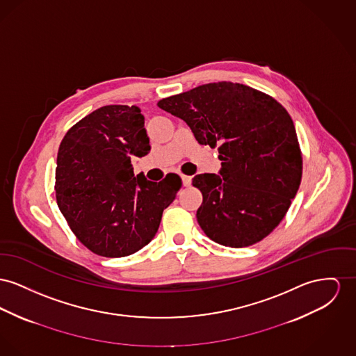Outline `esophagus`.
<instances>
[{
    "label": "esophagus",
    "instance_id": "esophagus-1",
    "mask_svg": "<svg viewBox=\"0 0 356 356\" xmlns=\"http://www.w3.org/2000/svg\"><path fill=\"white\" fill-rule=\"evenodd\" d=\"M181 178H182V182H184L185 186H189L191 184V177H189V175H181Z\"/></svg>",
    "mask_w": 356,
    "mask_h": 356
}]
</instances>
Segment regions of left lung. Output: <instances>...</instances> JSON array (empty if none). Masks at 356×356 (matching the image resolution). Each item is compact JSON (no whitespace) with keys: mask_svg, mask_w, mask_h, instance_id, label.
Instances as JSON below:
<instances>
[{"mask_svg":"<svg viewBox=\"0 0 356 356\" xmlns=\"http://www.w3.org/2000/svg\"><path fill=\"white\" fill-rule=\"evenodd\" d=\"M186 121L202 145L218 149L220 175L198 174L205 235L232 248L252 245L284 220L302 177L293 120L271 95L234 82H213L158 102Z\"/></svg>","mask_w":356,"mask_h":356,"instance_id":"obj_1","label":"left lung"}]
</instances>
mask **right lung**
<instances>
[{"label":"right lung","mask_w":356,"mask_h":356,"mask_svg":"<svg viewBox=\"0 0 356 356\" xmlns=\"http://www.w3.org/2000/svg\"><path fill=\"white\" fill-rule=\"evenodd\" d=\"M139 106L106 105L79 120L59 145L55 191L72 234L105 258L147 245L182 186L178 174L161 182L134 177L132 158L149 151Z\"/></svg>","instance_id":"1"}]
</instances>
